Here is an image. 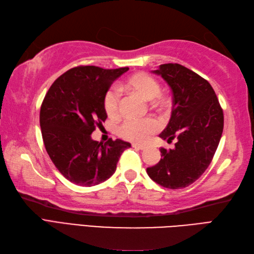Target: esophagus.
I'll return each instance as SVG.
<instances>
[{"instance_id": "obj_1", "label": "esophagus", "mask_w": 254, "mask_h": 254, "mask_svg": "<svg viewBox=\"0 0 254 254\" xmlns=\"http://www.w3.org/2000/svg\"><path fill=\"white\" fill-rule=\"evenodd\" d=\"M132 148L138 149V150H144L145 146L141 145V144H138V143H132Z\"/></svg>"}]
</instances>
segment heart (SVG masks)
<instances>
[{
	"mask_svg": "<svg viewBox=\"0 0 254 254\" xmlns=\"http://www.w3.org/2000/svg\"><path fill=\"white\" fill-rule=\"evenodd\" d=\"M124 88L139 93L145 100H153L161 92L160 83L154 77L145 72L132 75L124 83ZM104 110L111 118L120 115V93L116 89H110L104 94ZM160 129V124L154 118H127L120 127V134L133 142H145Z\"/></svg>",
	"mask_w": 254,
	"mask_h": 254,
	"instance_id": "heart-1",
	"label": "heart"
}]
</instances>
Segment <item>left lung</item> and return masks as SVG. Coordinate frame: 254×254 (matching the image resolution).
<instances>
[{
  "instance_id": "obj_1",
  "label": "left lung",
  "mask_w": 254,
  "mask_h": 254,
  "mask_svg": "<svg viewBox=\"0 0 254 254\" xmlns=\"http://www.w3.org/2000/svg\"><path fill=\"white\" fill-rule=\"evenodd\" d=\"M153 72L173 92L171 120L160 137L176 143L174 149L161 148L162 159L146 173L162 187L182 189L194 183L212 162L223 133V110L208 81L187 67L168 63Z\"/></svg>"
}]
</instances>
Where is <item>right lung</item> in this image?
<instances>
[{
	"label": "right lung",
	"mask_w": 254,
	"mask_h": 254,
	"mask_svg": "<svg viewBox=\"0 0 254 254\" xmlns=\"http://www.w3.org/2000/svg\"><path fill=\"white\" fill-rule=\"evenodd\" d=\"M129 68L78 66L50 87L41 105L40 127L46 150L63 176L82 187L109 179L130 143L116 139L99 143L91 138L106 120L104 94Z\"/></svg>",
	"instance_id": "obj_1"
}]
</instances>
